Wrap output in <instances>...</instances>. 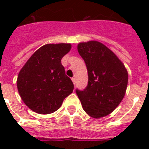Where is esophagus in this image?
Masks as SVG:
<instances>
[{
    "mask_svg": "<svg viewBox=\"0 0 149 149\" xmlns=\"http://www.w3.org/2000/svg\"><path fill=\"white\" fill-rule=\"evenodd\" d=\"M72 83H73V84L75 85V84H76V79H75V77H72Z\"/></svg>",
    "mask_w": 149,
    "mask_h": 149,
    "instance_id": "esophagus-1",
    "label": "esophagus"
}]
</instances>
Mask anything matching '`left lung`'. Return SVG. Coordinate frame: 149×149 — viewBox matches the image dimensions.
I'll return each instance as SVG.
<instances>
[{"mask_svg":"<svg viewBox=\"0 0 149 149\" xmlns=\"http://www.w3.org/2000/svg\"><path fill=\"white\" fill-rule=\"evenodd\" d=\"M79 55L86 63L88 84L84 90H76L82 107L94 118L108 115L125 97L128 75L115 54L97 41L79 43Z\"/></svg>","mask_w":149,"mask_h":149,"instance_id":"8db88e82","label":"left lung"}]
</instances>
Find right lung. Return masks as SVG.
<instances>
[{
    "label": "right lung",
    "mask_w": 149,
    "mask_h": 149,
    "mask_svg": "<svg viewBox=\"0 0 149 149\" xmlns=\"http://www.w3.org/2000/svg\"><path fill=\"white\" fill-rule=\"evenodd\" d=\"M70 44H47L39 48L18 73L17 86L22 100L31 111L48 114L57 111L74 86L65 75L61 59Z\"/></svg>",
    "instance_id": "add662e5"
}]
</instances>
